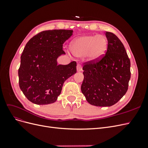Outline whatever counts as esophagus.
Masks as SVG:
<instances>
[{
	"mask_svg": "<svg viewBox=\"0 0 148 148\" xmlns=\"http://www.w3.org/2000/svg\"><path fill=\"white\" fill-rule=\"evenodd\" d=\"M77 71H82V66L80 64H78L77 66Z\"/></svg>",
	"mask_w": 148,
	"mask_h": 148,
	"instance_id": "1",
	"label": "esophagus"
}]
</instances>
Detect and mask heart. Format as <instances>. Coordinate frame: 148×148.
Listing matches in <instances>:
<instances>
[{"label":"heart","instance_id":"1","mask_svg":"<svg viewBox=\"0 0 148 148\" xmlns=\"http://www.w3.org/2000/svg\"><path fill=\"white\" fill-rule=\"evenodd\" d=\"M107 39L102 35L84 36L76 38L70 44V50L76 57L86 56L91 62H97L104 57L107 49Z\"/></svg>","mask_w":148,"mask_h":148}]
</instances>
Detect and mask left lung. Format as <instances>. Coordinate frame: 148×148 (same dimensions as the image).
<instances>
[{"mask_svg": "<svg viewBox=\"0 0 148 148\" xmlns=\"http://www.w3.org/2000/svg\"><path fill=\"white\" fill-rule=\"evenodd\" d=\"M108 41L106 55L84 64L82 92L89 104L110 107L127 92L131 77L130 60L123 44L116 35L105 33Z\"/></svg>", "mask_w": 148, "mask_h": 148, "instance_id": "left-lung-1", "label": "left lung"}]
</instances>
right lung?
Returning <instances> with one entry per match:
<instances>
[{
    "label": "right lung",
    "mask_w": 148,
    "mask_h": 148,
    "mask_svg": "<svg viewBox=\"0 0 148 148\" xmlns=\"http://www.w3.org/2000/svg\"><path fill=\"white\" fill-rule=\"evenodd\" d=\"M73 30L44 31L26 44L18 69L19 86L31 102L46 105L56 102L65 80L77 72V63L58 65L57 58L65 54L63 44Z\"/></svg>",
    "instance_id": "1"
}]
</instances>
